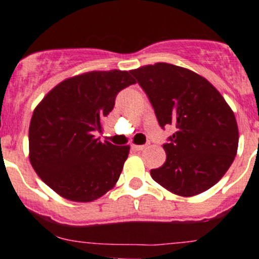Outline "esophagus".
I'll list each match as a JSON object with an SVG mask.
<instances>
[{"label": "esophagus", "mask_w": 259, "mask_h": 259, "mask_svg": "<svg viewBox=\"0 0 259 259\" xmlns=\"http://www.w3.org/2000/svg\"><path fill=\"white\" fill-rule=\"evenodd\" d=\"M133 149H135V151H143L144 148H146V146H137V144H133Z\"/></svg>", "instance_id": "obj_1"}]
</instances>
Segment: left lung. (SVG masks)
Wrapping results in <instances>:
<instances>
[{
	"label": "left lung",
	"instance_id": "obj_1",
	"mask_svg": "<svg viewBox=\"0 0 259 259\" xmlns=\"http://www.w3.org/2000/svg\"><path fill=\"white\" fill-rule=\"evenodd\" d=\"M130 72L148 96L159 126L176 127L163 144L165 163L151 170L152 179L180 197L208 190L238 152L239 130L230 106L206 78L185 67L157 62Z\"/></svg>",
	"mask_w": 259,
	"mask_h": 259
}]
</instances>
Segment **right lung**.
<instances>
[{
    "instance_id": "1",
    "label": "right lung",
    "mask_w": 259,
    "mask_h": 259,
    "mask_svg": "<svg viewBox=\"0 0 259 259\" xmlns=\"http://www.w3.org/2000/svg\"><path fill=\"white\" fill-rule=\"evenodd\" d=\"M137 81L129 71H88L51 89L29 125V159L45 184L72 202H93L117 183L129 146L102 142L103 118L121 89Z\"/></svg>"
}]
</instances>
